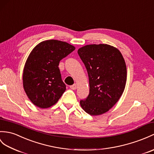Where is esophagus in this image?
<instances>
[{"instance_id": "obj_1", "label": "esophagus", "mask_w": 154, "mask_h": 154, "mask_svg": "<svg viewBox=\"0 0 154 154\" xmlns=\"http://www.w3.org/2000/svg\"><path fill=\"white\" fill-rule=\"evenodd\" d=\"M70 88L72 89V90H76V89H77V85L76 84H74L73 85H71L70 86Z\"/></svg>"}]
</instances>
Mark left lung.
Masks as SVG:
<instances>
[{
    "instance_id": "left-lung-1",
    "label": "left lung",
    "mask_w": 154,
    "mask_h": 154,
    "mask_svg": "<svg viewBox=\"0 0 154 154\" xmlns=\"http://www.w3.org/2000/svg\"><path fill=\"white\" fill-rule=\"evenodd\" d=\"M87 70L90 92L80 101L85 112L102 115L122 96L127 82V66L121 52L107 44L88 45L78 50Z\"/></svg>"
}]
</instances>
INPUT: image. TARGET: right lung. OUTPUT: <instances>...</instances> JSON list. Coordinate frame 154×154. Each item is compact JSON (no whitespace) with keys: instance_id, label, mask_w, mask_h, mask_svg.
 Returning a JSON list of instances; mask_svg holds the SVG:
<instances>
[{"instance_id":"obj_1","label":"right lung","mask_w":154,"mask_h":154,"mask_svg":"<svg viewBox=\"0 0 154 154\" xmlns=\"http://www.w3.org/2000/svg\"><path fill=\"white\" fill-rule=\"evenodd\" d=\"M75 49L66 42L52 39L41 42L32 50L25 63L23 86L35 106L42 109L50 108L65 92L59 63Z\"/></svg>"}]
</instances>
